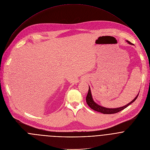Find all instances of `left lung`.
Instances as JSON below:
<instances>
[{"instance_id": "1", "label": "left lung", "mask_w": 150, "mask_h": 150, "mask_svg": "<svg viewBox=\"0 0 150 150\" xmlns=\"http://www.w3.org/2000/svg\"><path fill=\"white\" fill-rule=\"evenodd\" d=\"M127 42L130 44V45H132V43L131 42H129V41L127 40ZM138 94L137 96V97H135V98L132 100L129 103H128V104L123 106V107H119V108H105V107H101L99 105H98L97 104H96L93 100V98H92V96H91V91H90V88L89 87V89H88V93H87V97H86V102H87V104H88V105L91 108L93 109V110H95L96 111H98V112H100L101 113H103V114H115V113H117V112H120V111L124 110V108H125L126 107H127L129 105H130L131 103H132L138 97Z\"/></svg>"}]
</instances>
